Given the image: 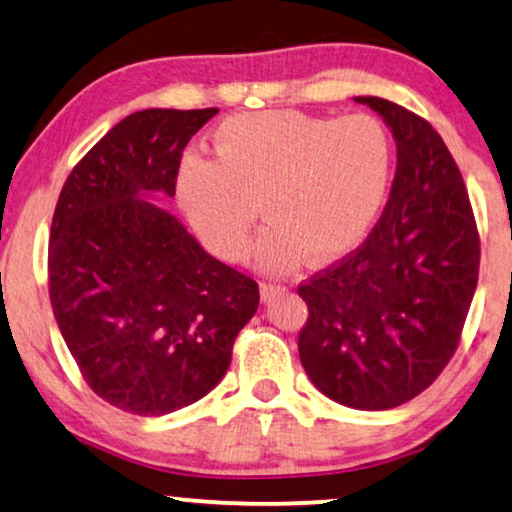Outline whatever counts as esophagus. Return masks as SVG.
<instances>
[{
	"instance_id": "1",
	"label": "esophagus",
	"mask_w": 512,
	"mask_h": 512,
	"mask_svg": "<svg viewBox=\"0 0 512 512\" xmlns=\"http://www.w3.org/2000/svg\"><path fill=\"white\" fill-rule=\"evenodd\" d=\"M259 294H262L264 303H271L278 294H285V287L276 285V282H262V285H259Z\"/></svg>"
}]
</instances>
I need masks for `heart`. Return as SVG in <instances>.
<instances>
[{
  "mask_svg": "<svg viewBox=\"0 0 512 512\" xmlns=\"http://www.w3.org/2000/svg\"><path fill=\"white\" fill-rule=\"evenodd\" d=\"M393 174V142L370 114L317 117L299 110L234 114L211 135V158L186 160L177 197L190 225L227 262L255 246L262 271L285 273L310 255L331 264L375 227Z\"/></svg>",
  "mask_w": 512,
  "mask_h": 512,
  "instance_id": "obj_1",
  "label": "heart"
}]
</instances>
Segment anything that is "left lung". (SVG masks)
<instances>
[{
	"mask_svg": "<svg viewBox=\"0 0 512 512\" xmlns=\"http://www.w3.org/2000/svg\"><path fill=\"white\" fill-rule=\"evenodd\" d=\"M398 165L386 209L352 257L299 287L310 317L299 354L326 398L384 411L423 393L455 354L478 282L467 188L441 135L377 96Z\"/></svg>",
	"mask_w": 512,
	"mask_h": 512,
	"instance_id": "1",
	"label": "left lung"
}]
</instances>
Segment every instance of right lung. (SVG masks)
Listing matches in <instances>:
<instances>
[{
    "label": "right lung",
    "mask_w": 512,
    "mask_h": 512,
    "mask_svg": "<svg viewBox=\"0 0 512 512\" xmlns=\"http://www.w3.org/2000/svg\"><path fill=\"white\" fill-rule=\"evenodd\" d=\"M216 112L128 114L73 167L52 218L57 326L91 391L128 414H172L213 391L257 312V282L154 202L174 197L181 151Z\"/></svg>",
    "instance_id": "1"
}]
</instances>
